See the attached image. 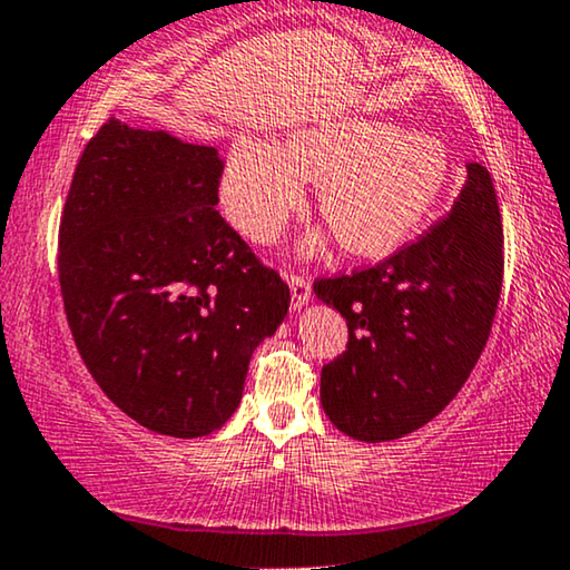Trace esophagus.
I'll return each mask as SVG.
<instances>
[{"label":"esophagus","instance_id":"esophagus-1","mask_svg":"<svg viewBox=\"0 0 570 570\" xmlns=\"http://www.w3.org/2000/svg\"><path fill=\"white\" fill-rule=\"evenodd\" d=\"M288 288H292V307L294 309H302L304 304L312 299V286L304 276L288 278Z\"/></svg>","mask_w":570,"mask_h":570}]
</instances>
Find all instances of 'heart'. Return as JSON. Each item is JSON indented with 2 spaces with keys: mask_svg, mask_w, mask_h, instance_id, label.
<instances>
[{
  "mask_svg": "<svg viewBox=\"0 0 570 570\" xmlns=\"http://www.w3.org/2000/svg\"><path fill=\"white\" fill-rule=\"evenodd\" d=\"M320 180V212L358 258H384L419 235L449 180L444 144L376 118H327L286 144L239 136L222 173V206L245 235L271 243ZM312 237L307 250H317Z\"/></svg>",
  "mask_w": 570,
  "mask_h": 570,
  "instance_id": "obj_1",
  "label": "heart"
}]
</instances>
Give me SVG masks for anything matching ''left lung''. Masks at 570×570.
<instances>
[{"mask_svg": "<svg viewBox=\"0 0 570 570\" xmlns=\"http://www.w3.org/2000/svg\"><path fill=\"white\" fill-rule=\"evenodd\" d=\"M501 282L493 178L468 163L446 219L380 266L315 284L317 299L348 325V348L320 376V403L333 426L376 444L436 419L483 354Z\"/></svg>", "mask_w": 570, "mask_h": 570, "instance_id": "left-lung-1", "label": "left lung"}]
</instances>
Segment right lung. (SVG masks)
Wrapping results in <instances>:
<instances>
[{
	"mask_svg": "<svg viewBox=\"0 0 570 570\" xmlns=\"http://www.w3.org/2000/svg\"><path fill=\"white\" fill-rule=\"evenodd\" d=\"M214 147L118 118L87 141L59 227L71 335L100 390L155 434L206 436L243 400L288 286L222 219Z\"/></svg>",
	"mask_w": 570,
	"mask_h": 570,
	"instance_id": "obj_1",
	"label": "right lung"
}]
</instances>
